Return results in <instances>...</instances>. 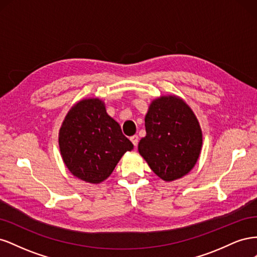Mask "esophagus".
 <instances>
[{
	"instance_id": "34e87169",
	"label": "esophagus",
	"mask_w": 257,
	"mask_h": 257,
	"mask_svg": "<svg viewBox=\"0 0 257 257\" xmlns=\"http://www.w3.org/2000/svg\"><path fill=\"white\" fill-rule=\"evenodd\" d=\"M130 139H131V142L133 143V145H134L135 147H137V145H138V136H137V135H134V136H132Z\"/></svg>"
}]
</instances>
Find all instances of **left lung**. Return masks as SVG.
Returning a JSON list of instances; mask_svg holds the SVG:
<instances>
[{
    "mask_svg": "<svg viewBox=\"0 0 257 257\" xmlns=\"http://www.w3.org/2000/svg\"><path fill=\"white\" fill-rule=\"evenodd\" d=\"M145 126L138 151L153 173L166 182L188 175L200 155L203 132L184 99L173 94L154 98Z\"/></svg>",
    "mask_w": 257,
    "mask_h": 257,
    "instance_id": "obj_1",
    "label": "left lung"
}]
</instances>
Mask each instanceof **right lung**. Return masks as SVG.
Masks as SVG:
<instances>
[{"label": "right lung", "instance_id": "1", "mask_svg": "<svg viewBox=\"0 0 257 257\" xmlns=\"http://www.w3.org/2000/svg\"><path fill=\"white\" fill-rule=\"evenodd\" d=\"M59 147L71 174L92 184L106 180L123 154L134 148L98 97L83 98L68 110L59 131Z\"/></svg>", "mask_w": 257, "mask_h": 257}]
</instances>
